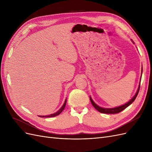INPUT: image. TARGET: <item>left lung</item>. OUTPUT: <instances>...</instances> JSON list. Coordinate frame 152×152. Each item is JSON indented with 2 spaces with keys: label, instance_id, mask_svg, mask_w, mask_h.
I'll use <instances>...</instances> for the list:
<instances>
[{
  "label": "left lung",
  "instance_id": "obj_1",
  "mask_svg": "<svg viewBox=\"0 0 152 152\" xmlns=\"http://www.w3.org/2000/svg\"><path fill=\"white\" fill-rule=\"evenodd\" d=\"M140 84L139 86V87L138 89H137V91L136 92V94L134 95V97H133L129 102L128 103H127L126 104H124L122 106H120V107H115V108H102L99 107V106H98L97 104H96L93 101V99H91V98L90 97V100H91V102L92 103V104H93V107L98 110V112H101V113H108V114H115V113H118L119 112H122V110H124V109H126L127 107H129L134 101L135 100V99L136 98L137 94H138V93H139V91H140Z\"/></svg>",
  "mask_w": 152,
  "mask_h": 152
}]
</instances>
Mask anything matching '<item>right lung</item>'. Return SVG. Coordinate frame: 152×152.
Wrapping results in <instances>:
<instances>
[{
	"mask_svg": "<svg viewBox=\"0 0 152 152\" xmlns=\"http://www.w3.org/2000/svg\"><path fill=\"white\" fill-rule=\"evenodd\" d=\"M66 103V99H65V103H64L63 105L62 106V107H61L60 109H59L57 112L54 113H53V114H50V115H45V116H40V115L39 117H56V116L60 114V113L63 112V110H64V108H65V107Z\"/></svg>",
	"mask_w": 152,
	"mask_h": 152,
	"instance_id": "add662e5",
	"label": "right lung"
}]
</instances>
